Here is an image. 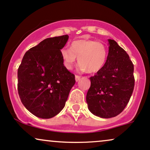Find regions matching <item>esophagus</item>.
I'll return each instance as SVG.
<instances>
[{
	"label": "esophagus",
	"mask_w": 150,
	"mask_h": 150,
	"mask_svg": "<svg viewBox=\"0 0 150 150\" xmlns=\"http://www.w3.org/2000/svg\"><path fill=\"white\" fill-rule=\"evenodd\" d=\"M75 79H76V81H79L81 79V76H79V75H76L75 76Z\"/></svg>",
	"instance_id": "obj_1"
}]
</instances>
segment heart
<instances>
[{
  "label": "heart",
  "mask_w": 150,
  "mask_h": 150,
  "mask_svg": "<svg viewBox=\"0 0 150 150\" xmlns=\"http://www.w3.org/2000/svg\"><path fill=\"white\" fill-rule=\"evenodd\" d=\"M107 52L106 45L100 42L81 39L72 42L70 49L67 47L62 49L61 56L67 69H71L78 57L81 69L92 74L99 71L105 66Z\"/></svg>",
  "instance_id": "1"
}]
</instances>
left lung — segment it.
Wrapping results in <instances>:
<instances>
[{
	"label": "left lung",
	"instance_id": "8db88e82",
	"mask_svg": "<svg viewBox=\"0 0 150 150\" xmlns=\"http://www.w3.org/2000/svg\"><path fill=\"white\" fill-rule=\"evenodd\" d=\"M105 66L91 76L86 101L94 115L108 119L119 115L128 105L135 86L134 66L127 52L109 39Z\"/></svg>",
	"mask_w": 150,
	"mask_h": 150
}]
</instances>
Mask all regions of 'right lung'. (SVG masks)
<instances>
[{
    "label": "right lung",
    "instance_id": "add662e5",
    "mask_svg": "<svg viewBox=\"0 0 150 150\" xmlns=\"http://www.w3.org/2000/svg\"><path fill=\"white\" fill-rule=\"evenodd\" d=\"M68 35L48 38L30 48L17 71V89L24 106L37 117L50 119L64 108L75 76L61 56Z\"/></svg>",
    "mask_w": 150,
    "mask_h": 150
}]
</instances>
